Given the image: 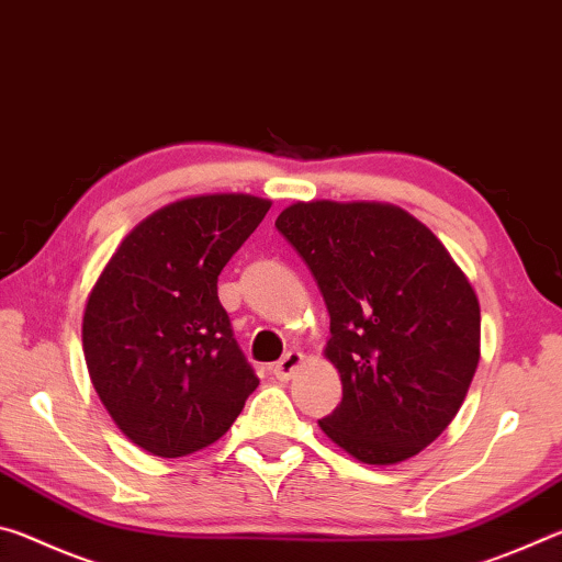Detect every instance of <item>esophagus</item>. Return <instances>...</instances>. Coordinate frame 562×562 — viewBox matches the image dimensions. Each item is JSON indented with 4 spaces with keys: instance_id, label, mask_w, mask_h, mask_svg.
<instances>
[{
    "instance_id": "obj_1",
    "label": "esophagus",
    "mask_w": 562,
    "mask_h": 562,
    "mask_svg": "<svg viewBox=\"0 0 562 562\" xmlns=\"http://www.w3.org/2000/svg\"><path fill=\"white\" fill-rule=\"evenodd\" d=\"M304 364V355L300 349H290L288 355H284L278 364L272 367V374L280 379V382H290V379L294 376V372Z\"/></svg>"
}]
</instances>
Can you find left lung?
I'll list each match as a JSON object with an SVG mask.
<instances>
[{
  "label": "left lung",
  "mask_w": 562,
  "mask_h": 562,
  "mask_svg": "<svg viewBox=\"0 0 562 562\" xmlns=\"http://www.w3.org/2000/svg\"><path fill=\"white\" fill-rule=\"evenodd\" d=\"M329 312L325 357L341 402L319 429L369 465H394L439 439L481 359L469 278L422 221L392 203L310 201L278 215Z\"/></svg>",
  "instance_id": "left-lung-1"
}]
</instances>
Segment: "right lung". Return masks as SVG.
Masks as SVG:
<instances>
[{"label":"right lung","mask_w":562,"mask_h":562,"mask_svg":"<svg viewBox=\"0 0 562 562\" xmlns=\"http://www.w3.org/2000/svg\"><path fill=\"white\" fill-rule=\"evenodd\" d=\"M270 205L211 193L158 207L91 288L81 322L91 384L144 451L178 459L205 449L258 389L217 300V274Z\"/></svg>","instance_id":"right-lung-1"}]
</instances>
